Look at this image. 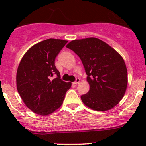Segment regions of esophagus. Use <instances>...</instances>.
Returning a JSON list of instances; mask_svg holds the SVG:
<instances>
[{
  "instance_id": "34e87169",
  "label": "esophagus",
  "mask_w": 146,
  "mask_h": 146,
  "mask_svg": "<svg viewBox=\"0 0 146 146\" xmlns=\"http://www.w3.org/2000/svg\"><path fill=\"white\" fill-rule=\"evenodd\" d=\"M80 78H76V81L73 82V84H78L79 82H80Z\"/></svg>"
}]
</instances>
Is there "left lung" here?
I'll return each mask as SVG.
<instances>
[{
    "label": "left lung",
    "instance_id": "obj_1",
    "mask_svg": "<svg viewBox=\"0 0 146 146\" xmlns=\"http://www.w3.org/2000/svg\"><path fill=\"white\" fill-rule=\"evenodd\" d=\"M66 47L80 57L88 76L90 90L81 96L84 104L92 110L104 111L119 104L128 83L127 69L121 56L95 37L73 40Z\"/></svg>",
    "mask_w": 146,
    "mask_h": 146
}]
</instances>
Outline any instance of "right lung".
Listing matches in <instances>:
<instances>
[{
  "label": "right lung",
  "instance_id": "obj_1",
  "mask_svg": "<svg viewBox=\"0 0 146 146\" xmlns=\"http://www.w3.org/2000/svg\"><path fill=\"white\" fill-rule=\"evenodd\" d=\"M68 41L48 39L32 46L23 56L17 70V90L34 113L46 116L58 110L71 82L61 79L55 59ZM52 77H56L52 79Z\"/></svg>",
  "mask_w": 146,
  "mask_h": 146
}]
</instances>
